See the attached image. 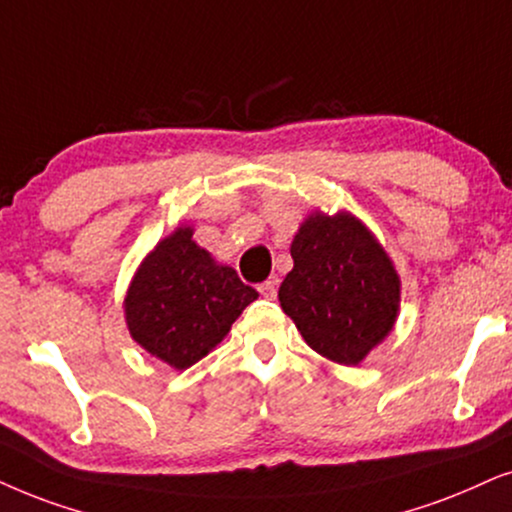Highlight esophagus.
I'll return each mask as SVG.
<instances>
[{"mask_svg": "<svg viewBox=\"0 0 512 512\" xmlns=\"http://www.w3.org/2000/svg\"><path fill=\"white\" fill-rule=\"evenodd\" d=\"M257 290H260V295L267 297V300H274V297H276V281H274V278H269V281L260 283Z\"/></svg>", "mask_w": 512, "mask_h": 512, "instance_id": "34e87169", "label": "esophagus"}]
</instances>
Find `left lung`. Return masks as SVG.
Returning a JSON list of instances; mask_svg holds the SVG:
<instances>
[{
    "label": "left lung",
    "instance_id": "left-lung-1",
    "mask_svg": "<svg viewBox=\"0 0 512 512\" xmlns=\"http://www.w3.org/2000/svg\"><path fill=\"white\" fill-rule=\"evenodd\" d=\"M293 269L278 288L283 312L314 352L359 366L392 333L401 281L373 231L340 210H316L290 243Z\"/></svg>",
    "mask_w": 512,
    "mask_h": 512
}]
</instances>
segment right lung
Returning a JSON list of instances; mask_svg holds the SVG:
<instances>
[{"label": "right lung", "instance_id": "1", "mask_svg": "<svg viewBox=\"0 0 512 512\" xmlns=\"http://www.w3.org/2000/svg\"><path fill=\"white\" fill-rule=\"evenodd\" d=\"M252 300L257 290L200 248L193 226L181 224L141 260L122 307L132 340L186 371L226 338Z\"/></svg>", "mask_w": 512, "mask_h": 512}]
</instances>
